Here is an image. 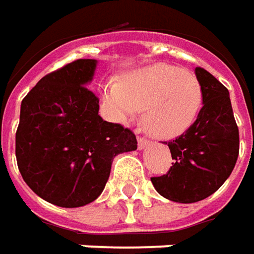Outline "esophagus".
<instances>
[{"mask_svg":"<svg viewBox=\"0 0 254 254\" xmlns=\"http://www.w3.org/2000/svg\"><path fill=\"white\" fill-rule=\"evenodd\" d=\"M150 144V141L146 139V137H143V136H140L139 139H137V146H139V149H144V147H147Z\"/></svg>","mask_w":254,"mask_h":254,"instance_id":"34e87169","label":"esophagus"}]
</instances>
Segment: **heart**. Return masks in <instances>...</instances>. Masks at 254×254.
<instances>
[{"instance_id": "obj_1", "label": "heart", "mask_w": 254, "mask_h": 254, "mask_svg": "<svg viewBox=\"0 0 254 254\" xmlns=\"http://www.w3.org/2000/svg\"><path fill=\"white\" fill-rule=\"evenodd\" d=\"M103 98L117 121L130 122L139 110H144V130L157 139H172L188 130L197 118L203 87L189 70L154 64L134 70L122 82L108 80Z\"/></svg>"}]
</instances>
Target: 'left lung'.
<instances>
[{
    "instance_id": "8db88e82",
    "label": "left lung",
    "mask_w": 254,
    "mask_h": 254,
    "mask_svg": "<svg viewBox=\"0 0 254 254\" xmlns=\"http://www.w3.org/2000/svg\"><path fill=\"white\" fill-rule=\"evenodd\" d=\"M203 107L193 125L168 141L175 163L151 182L163 197L177 203L206 199L227 181L239 154V130L228 89L206 69L196 68Z\"/></svg>"
}]
</instances>
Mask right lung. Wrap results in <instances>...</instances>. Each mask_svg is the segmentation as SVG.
Returning a JSON list of instances; mask_svg holds the SVG:
<instances>
[{"instance_id":"add662e5","label":"right lung","mask_w":254,"mask_h":254,"mask_svg":"<svg viewBox=\"0 0 254 254\" xmlns=\"http://www.w3.org/2000/svg\"><path fill=\"white\" fill-rule=\"evenodd\" d=\"M96 60H76L41 77L20 105L15 153L20 175L41 199L82 207L101 194L114 157L137 149L134 133L103 121L86 87Z\"/></svg>"}]
</instances>
